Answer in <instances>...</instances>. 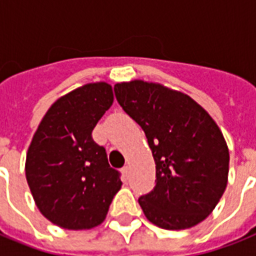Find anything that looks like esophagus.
Wrapping results in <instances>:
<instances>
[{"label": "esophagus", "mask_w": 256, "mask_h": 256, "mask_svg": "<svg viewBox=\"0 0 256 256\" xmlns=\"http://www.w3.org/2000/svg\"><path fill=\"white\" fill-rule=\"evenodd\" d=\"M122 174L128 178L130 176V166H126V167H122Z\"/></svg>", "instance_id": "esophagus-1"}]
</instances>
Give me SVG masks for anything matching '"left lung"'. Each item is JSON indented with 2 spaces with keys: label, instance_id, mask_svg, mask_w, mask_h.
Returning a JSON list of instances; mask_svg holds the SVG:
<instances>
[{
  "label": "left lung",
  "instance_id": "8db88e82",
  "mask_svg": "<svg viewBox=\"0 0 256 256\" xmlns=\"http://www.w3.org/2000/svg\"><path fill=\"white\" fill-rule=\"evenodd\" d=\"M114 94L144 130L155 160V187L138 198L146 219L166 230L204 220L228 176V148L216 122L191 97L160 84L122 82Z\"/></svg>",
  "mask_w": 256,
  "mask_h": 256
}]
</instances>
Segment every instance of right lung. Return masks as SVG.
Listing matches in <instances>:
<instances>
[{
	"label": "right lung",
	"instance_id": "obj_1",
	"mask_svg": "<svg viewBox=\"0 0 256 256\" xmlns=\"http://www.w3.org/2000/svg\"><path fill=\"white\" fill-rule=\"evenodd\" d=\"M114 102L106 82L86 84L53 104L28 150L25 174L37 207L62 228L88 230L104 222L122 187L92 130Z\"/></svg>",
	"mask_w": 256,
	"mask_h": 256
}]
</instances>
